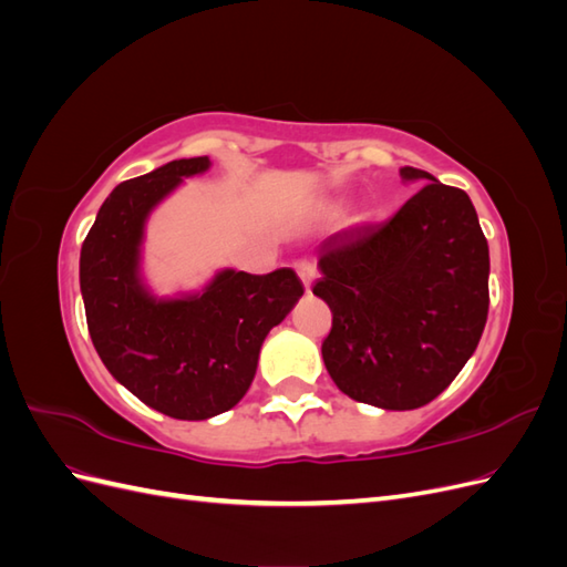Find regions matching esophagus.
<instances>
[{
	"label": "esophagus",
	"instance_id": "obj_1",
	"mask_svg": "<svg viewBox=\"0 0 567 567\" xmlns=\"http://www.w3.org/2000/svg\"><path fill=\"white\" fill-rule=\"evenodd\" d=\"M296 271H298L300 281L305 284V288L310 290V286H312L315 277H317V267H315L310 260H298V262H296Z\"/></svg>",
	"mask_w": 567,
	"mask_h": 567
}]
</instances>
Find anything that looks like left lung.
<instances>
[{"mask_svg": "<svg viewBox=\"0 0 567 567\" xmlns=\"http://www.w3.org/2000/svg\"><path fill=\"white\" fill-rule=\"evenodd\" d=\"M421 192L383 225L317 248L312 288L333 312L321 346L338 390L371 406L433 402L475 352L489 310V248L466 192L402 167Z\"/></svg>", "mask_w": 567, "mask_h": 567, "instance_id": "obj_1", "label": "left lung"}]
</instances>
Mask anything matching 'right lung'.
I'll list each match as a JSON object with an SVG mask.
<instances>
[{
    "label": "right lung",
    "instance_id": "right-lung-1",
    "mask_svg": "<svg viewBox=\"0 0 567 567\" xmlns=\"http://www.w3.org/2000/svg\"><path fill=\"white\" fill-rule=\"evenodd\" d=\"M210 158L173 161L117 184L80 252V290L94 348L113 379L165 416L205 421L248 392L267 333L293 310L298 274L219 269L200 290L156 296L142 274L146 221Z\"/></svg>",
    "mask_w": 567,
    "mask_h": 567
}]
</instances>
